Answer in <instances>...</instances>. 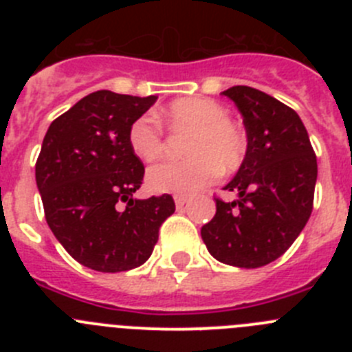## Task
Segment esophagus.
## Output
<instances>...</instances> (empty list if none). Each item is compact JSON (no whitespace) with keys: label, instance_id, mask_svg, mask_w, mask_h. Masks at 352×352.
I'll return each instance as SVG.
<instances>
[{"label":"esophagus","instance_id":"1","mask_svg":"<svg viewBox=\"0 0 352 352\" xmlns=\"http://www.w3.org/2000/svg\"><path fill=\"white\" fill-rule=\"evenodd\" d=\"M174 203H176V208H183L188 203V199H186L185 195H176V197H174Z\"/></svg>","mask_w":352,"mask_h":352}]
</instances>
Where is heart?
I'll return each mask as SVG.
<instances>
[{
	"label": "heart",
	"instance_id": "b5f03b06",
	"mask_svg": "<svg viewBox=\"0 0 352 352\" xmlns=\"http://www.w3.org/2000/svg\"><path fill=\"white\" fill-rule=\"evenodd\" d=\"M166 118L174 129L192 130L186 160L162 162L148 170V186L158 194L192 195L206 188L220 170L231 173L243 164L247 133L229 120V111L210 98H179L167 105ZM129 144L141 160L153 162L164 153L160 123L144 114L130 125Z\"/></svg>",
	"mask_w": 352,
	"mask_h": 352
}]
</instances>
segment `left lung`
Segmentation results:
<instances>
[{
	"instance_id": "left-lung-1",
	"label": "left lung",
	"mask_w": 352,
	"mask_h": 352,
	"mask_svg": "<svg viewBox=\"0 0 352 352\" xmlns=\"http://www.w3.org/2000/svg\"><path fill=\"white\" fill-rule=\"evenodd\" d=\"M243 116L248 151L217 213L201 229L208 252L238 268H259L284 254L309 222L317 158L309 133L291 107L250 86L222 91Z\"/></svg>"
}]
</instances>
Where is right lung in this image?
Listing matches in <instances>:
<instances>
[{
    "mask_svg": "<svg viewBox=\"0 0 352 352\" xmlns=\"http://www.w3.org/2000/svg\"><path fill=\"white\" fill-rule=\"evenodd\" d=\"M158 96L89 93L56 118L36 158V186L52 234L77 263L102 273L149 259L174 199H133L144 166L129 130Z\"/></svg>",
    "mask_w": 352,
    "mask_h": 352,
    "instance_id": "right-lung-1",
    "label": "right lung"
}]
</instances>
